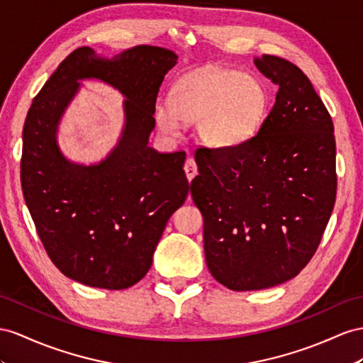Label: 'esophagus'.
<instances>
[{"instance_id":"obj_1","label":"esophagus","mask_w":363,"mask_h":363,"mask_svg":"<svg viewBox=\"0 0 363 363\" xmlns=\"http://www.w3.org/2000/svg\"><path fill=\"white\" fill-rule=\"evenodd\" d=\"M184 172H185V174H187L189 181H191L194 176L198 174V165H196V162H194L193 157H187V160H185Z\"/></svg>"}]
</instances>
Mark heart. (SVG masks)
I'll return each mask as SVG.
<instances>
[{
    "mask_svg": "<svg viewBox=\"0 0 363 363\" xmlns=\"http://www.w3.org/2000/svg\"><path fill=\"white\" fill-rule=\"evenodd\" d=\"M268 113V95L261 81L230 69L196 70L176 81L172 99L155 106V121L165 136H178L187 123L213 148H235L261 130Z\"/></svg>",
    "mask_w": 363,
    "mask_h": 363,
    "instance_id": "obj_1",
    "label": "heart"
}]
</instances>
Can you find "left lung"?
Wrapping results in <instances>:
<instances>
[{
  "mask_svg": "<svg viewBox=\"0 0 363 363\" xmlns=\"http://www.w3.org/2000/svg\"><path fill=\"white\" fill-rule=\"evenodd\" d=\"M255 64L279 86L270 115L242 145L198 148L190 185L208 270L233 291L299 274L319 247L337 189L333 121L310 79L272 55Z\"/></svg>",
  "mask_w": 363,
  "mask_h": 363,
  "instance_id": "left-lung-1",
  "label": "left lung"
}]
</instances>
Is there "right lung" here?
I'll return each instance as SVG.
<instances>
[{
    "label": "right lung",
    "mask_w": 363,
    "mask_h": 363,
    "mask_svg": "<svg viewBox=\"0 0 363 363\" xmlns=\"http://www.w3.org/2000/svg\"><path fill=\"white\" fill-rule=\"evenodd\" d=\"M173 50L136 45L106 58L90 48L73 50L35 96L23 128L21 187L26 206L52 262L73 281L124 290L150 270L167 220L189 194L184 152L148 145L156 96ZM116 88L125 125L99 163H73L60 152L57 127L80 82Z\"/></svg>",
    "instance_id": "obj_1"
}]
</instances>
